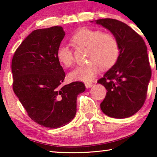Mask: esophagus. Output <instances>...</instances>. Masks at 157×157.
<instances>
[{
  "mask_svg": "<svg viewBox=\"0 0 157 157\" xmlns=\"http://www.w3.org/2000/svg\"><path fill=\"white\" fill-rule=\"evenodd\" d=\"M85 86H86V87L87 88V89H89V88H91L92 86H93V84H92L91 83H85Z\"/></svg>",
  "mask_w": 157,
  "mask_h": 157,
  "instance_id": "obj_1",
  "label": "esophagus"
}]
</instances>
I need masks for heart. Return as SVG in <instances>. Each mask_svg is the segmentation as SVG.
<instances>
[{
    "mask_svg": "<svg viewBox=\"0 0 157 157\" xmlns=\"http://www.w3.org/2000/svg\"><path fill=\"white\" fill-rule=\"evenodd\" d=\"M70 40L75 47L87 48V60L89 61L70 73V78L72 80L90 82L95 78L100 68L102 69L111 68L119 58V44L109 33L82 28L77 30ZM56 56L60 63L66 67L74 64L73 50L68 45H60L57 49Z\"/></svg>",
    "mask_w": 157,
    "mask_h": 157,
    "instance_id": "obj_1",
    "label": "heart"
}]
</instances>
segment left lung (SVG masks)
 Masks as SVG:
<instances>
[{
	"label": "left lung",
	"instance_id": "obj_1",
	"mask_svg": "<svg viewBox=\"0 0 157 157\" xmlns=\"http://www.w3.org/2000/svg\"><path fill=\"white\" fill-rule=\"evenodd\" d=\"M95 21L111 32L119 46L117 61L97 81L107 90L101 109L112 118L129 117L142 107L147 98L151 76L147 46L141 36L121 21Z\"/></svg>",
	"mask_w": 157,
	"mask_h": 157
}]
</instances>
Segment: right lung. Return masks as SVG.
I'll list each match as a JSON object with an SVG mask.
<instances>
[{
  "mask_svg": "<svg viewBox=\"0 0 157 157\" xmlns=\"http://www.w3.org/2000/svg\"><path fill=\"white\" fill-rule=\"evenodd\" d=\"M64 36L61 26L35 30L21 43L12 59L14 93L29 117L49 128L72 121L77 96L86 89L81 81L62 85L66 74L56 52Z\"/></svg>",
  "mask_w": 157,
  "mask_h": 157,
  "instance_id": "right-lung-1",
  "label": "right lung"
}]
</instances>
